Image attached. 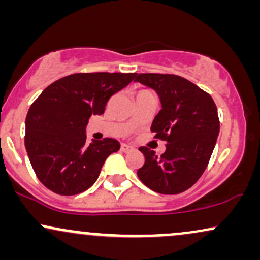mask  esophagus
<instances>
[{
	"mask_svg": "<svg viewBox=\"0 0 260 260\" xmlns=\"http://www.w3.org/2000/svg\"><path fill=\"white\" fill-rule=\"evenodd\" d=\"M134 147L133 145H129V144H124V143H122L121 144V150L124 151V153H127V151H131L133 150Z\"/></svg>",
	"mask_w": 260,
	"mask_h": 260,
	"instance_id": "34e87169",
	"label": "esophagus"
}]
</instances>
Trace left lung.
Returning a JSON list of instances; mask_svg holds the SVG:
<instances>
[{
  "mask_svg": "<svg viewBox=\"0 0 260 260\" xmlns=\"http://www.w3.org/2000/svg\"><path fill=\"white\" fill-rule=\"evenodd\" d=\"M136 82L159 95L161 110L154 118V138L165 140V153L157 156L140 147L145 161L139 180L161 194H178L201 178L219 136L220 121L213 98L186 78L169 73H139Z\"/></svg>",
  "mask_w": 260,
  "mask_h": 260,
  "instance_id": "8db88e82",
  "label": "left lung"
}]
</instances>
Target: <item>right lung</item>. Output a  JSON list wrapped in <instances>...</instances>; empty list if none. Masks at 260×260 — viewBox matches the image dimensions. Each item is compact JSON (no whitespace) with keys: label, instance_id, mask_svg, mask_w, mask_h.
I'll return each instance as SVG.
<instances>
[{"label":"right lung","instance_id":"add662e5","mask_svg":"<svg viewBox=\"0 0 260 260\" xmlns=\"http://www.w3.org/2000/svg\"><path fill=\"white\" fill-rule=\"evenodd\" d=\"M137 73H74L50 84L31 104L24 144L39 181L56 194L74 196L94 184L110 154L120 149L112 138L86 144L91 115H103L110 98Z\"/></svg>","mask_w":260,"mask_h":260}]
</instances>
